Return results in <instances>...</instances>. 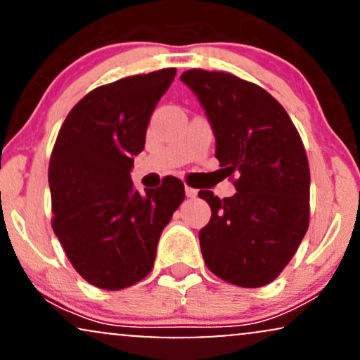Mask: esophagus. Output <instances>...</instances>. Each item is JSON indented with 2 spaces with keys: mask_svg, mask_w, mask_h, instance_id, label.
I'll return each mask as SVG.
<instances>
[{
  "mask_svg": "<svg viewBox=\"0 0 360 360\" xmlns=\"http://www.w3.org/2000/svg\"><path fill=\"white\" fill-rule=\"evenodd\" d=\"M184 191H186V196H188V198H196L198 196V189L191 188V186H186Z\"/></svg>",
  "mask_w": 360,
  "mask_h": 360,
  "instance_id": "obj_1",
  "label": "esophagus"
}]
</instances>
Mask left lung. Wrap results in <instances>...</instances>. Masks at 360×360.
<instances>
[{
  "instance_id": "left-lung-1",
  "label": "left lung",
  "mask_w": 360,
  "mask_h": 360,
  "mask_svg": "<svg viewBox=\"0 0 360 360\" xmlns=\"http://www.w3.org/2000/svg\"><path fill=\"white\" fill-rule=\"evenodd\" d=\"M181 81L212 123L220 166L238 176L233 196L198 193L212 208L200 230L205 264L235 286H266L288 266L308 230L309 166L298 130L254 82L203 69L183 72Z\"/></svg>"
}]
</instances>
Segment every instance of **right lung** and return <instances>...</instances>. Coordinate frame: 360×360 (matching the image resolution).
Returning <instances> with one entry per match:
<instances>
[{"label": "right lung", "instance_id": "right-lung-1", "mask_svg": "<svg viewBox=\"0 0 360 360\" xmlns=\"http://www.w3.org/2000/svg\"><path fill=\"white\" fill-rule=\"evenodd\" d=\"M174 76V68L160 69L93 89L57 135L49 164L52 229L74 269L100 289L146 278L160 233L184 200L177 177L146 194L130 177L148 120Z\"/></svg>", "mask_w": 360, "mask_h": 360}]
</instances>
